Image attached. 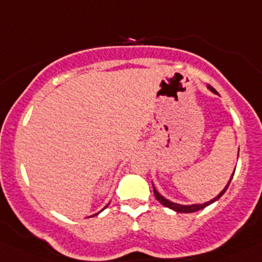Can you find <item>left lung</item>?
<instances>
[{
  "label": "left lung",
  "mask_w": 262,
  "mask_h": 262,
  "mask_svg": "<svg viewBox=\"0 0 262 262\" xmlns=\"http://www.w3.org/2000/svg\"><path fill=\"white\" fill-rule=\"evenodd\" d=\"M207 88H209V90L211 91V92L216 93V95H217V92L214 90V88L211 87V85H207ZM234 171H235V169H234ZM233 175H234V172H233V174H232V178H233ZM232 178H230V179H229V183H228V184H227V187H225L224 189H223L222 192H220L219 194H217L216 197H215V199H212L211 201L205 202V204H200V205H197V204H195V205H179V204H174V202L169 201V200H166V199H165V197H162V195L160 194L159 192H157L156 188H155V187H154V193H155V197H156V199H157V201H159L161 205H164V206L169 207V209L174 210V211H177V212H184V214H188V212H195V211H199V210L205 209V207H206V206L211 205L212 202L217 201V200H219L220 197H222V195L224 194L225 190L228 189V187H229L230 182H232ZM152 185H154V184H152Z\"/></svg>",
  "instance_id": "8db88e82"
}]
</instances>
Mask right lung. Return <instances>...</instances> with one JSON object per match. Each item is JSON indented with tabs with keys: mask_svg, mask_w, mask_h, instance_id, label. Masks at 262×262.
I'll return each mask as SVG.
<instances>
[{
	"mask_svg": "<svg viewBox=\"0 0 262 262\" xmlns=\"http://www.w3.org/2000/svg\"><path fill=\"white\" fill-rule=\"evenodd\" d=\"M95 215H97V214H95Z\"/></svg>",
	"mask_w": 262,
	"mask_h": 262,
	"instance_id": "right-lung-1",
	"label": "right lung"
}]
</instances>
